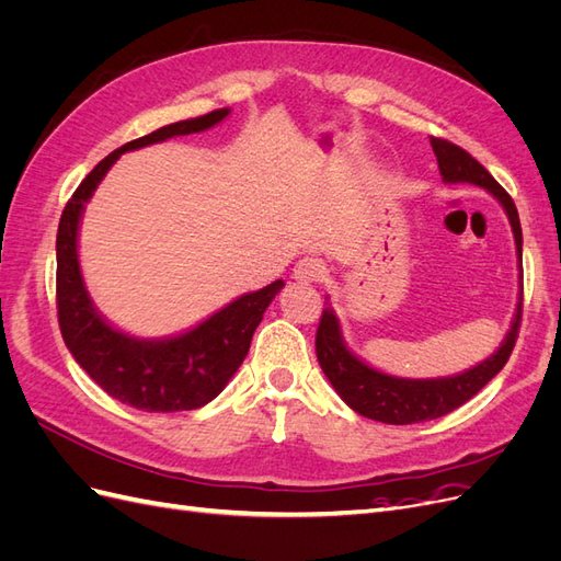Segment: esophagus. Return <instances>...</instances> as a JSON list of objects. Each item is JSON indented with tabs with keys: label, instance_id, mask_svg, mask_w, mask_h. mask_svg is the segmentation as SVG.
I'll return each mask as SVG.
<instances>
[{
	"label": "esophagus",
	"instance_id": "34e87169",
	"mask_svg": "<svg viewBox=\"0 0 561 561\" xmlns=\"http://www.w3.org/2000/svg\"><path fill=\"white\" fill-rule=\"evenodd\" d=\"M325 274H328L325 262L316 257V254H307V257H301L295 266V278L301 283H318L325 278Z\"/></svg>",
	"mask_w": 561,
	"mask_h": 561
}]
</instances>
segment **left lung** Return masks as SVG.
Segmentation results:
<instances>
[{"label": "left lung", "instance_id": "1", "mask_svg": "<svg viewBox=\"0 0 561 561\" xmlns=\"http://www.w3.org/2000/svg\"><path fill=\"white\" fill-rule=\"evenodd\" d=\"M431 145L437 157L439 175H443L445 182H470L484 186L486 192H491L503 203L507 219H511L513 225L515 245L522 262V227L511 194H507L503 186L489 175L486 168L478 159H472L466 149L443 138H431ZM519 322L522 295L513 328L505 334L501 348L491 355V358H486L478 367L463 371V375L447 379H398L381 375V371L371 369L363 360L355 358L342 342L339 318L330 307H325L322 309L316 332V355L322 371H325V377L351 410L367 419L390 423V426H407V423H421L445 416L454 412L456 407L468 402L472 396H478L480 390L503 369L507 358H511L519 334Z\"/></svg>", "mask_w": 561, "mask_h": 561}]
</instances>
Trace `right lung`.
Wrapping results in <instances>:
<instances>
[{
  "instance_id": "right-lung-1",
  "label": "right lung",
  "mask_w": 561,
  "mask_h": 561,
  "mask_svg": "<svg viewBox=\"0 0 561 561\" xmlns=\"http://www.w3.org/2000/svg\"><path fill=\"white\" fill-rule=\"evenodd\" d=\"M227 114L229 110H215L186 118V122L163 126L145 138L114 149L81 180L60 215L56 239V304L62 339L75 360L107 396L135 410L186 412L208 404L222 393L248 355L252 334L271 299L278 295L283 280L239 297L192 332L165 339V342H140L107 325L93 309L83 287L77 257V231L83 203L91 198L98 182L124 151L175 138V135L206 130L222 122Z\"/></svg>"
}]
</instances>
